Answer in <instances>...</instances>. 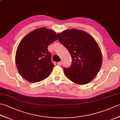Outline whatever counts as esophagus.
<instances>
[{
    "label": "esophagus",
    "instance_id": "1",
    "mask_svg": "<svg viewBox=\"0 0 120 120\" xmlns=\"http://www.w3.org/2000/svg\"><path fill=\"white\" fill-rule=\"evenodd\" d=\"M62 61H60V62H58V63H57V64L58 65H61L62 64Z\"/></svg>",
    "mask_w": 120,
    "mask_h": 120
}]
</instances>
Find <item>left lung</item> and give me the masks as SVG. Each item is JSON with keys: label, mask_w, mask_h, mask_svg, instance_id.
<instances>
[{"label": "left lung", "mask_w": 120, "mask_h": 120, "mask_svg": "<svg viewBox=\"0 0 120 120\" xmlns=\"http://www.w3.org/2000/svg\"><path fill=\"white\" fill-rule=\"evenodd\" d=\"M57 35L72 57L70 67L63 68L66 77L78 85L90 82L102 64V55L96 41L88 33L77 29L67 30Z\"/></svg>", "instance_id": "left-lung-1"}]
</instances>
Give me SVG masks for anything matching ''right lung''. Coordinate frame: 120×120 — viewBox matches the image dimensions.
<instances>
[{
  "mask_svg": "<svg viewBox=\"0 0 120 120\" xmlns=\"http://www.w3.org/2000/svg\"><path fill=\"white\" fill-rule=\"evenodd\" d=\"M57 39L54 31L45 28L34 30L22 39L15 56L16 67L22 77L37 82L49 76L54 64L47 48Z\"/></svg>",
  "mask_w": 120,
  "mask_h": 120,
  "instance_id": "1",
  "label": "right lung"
}]
</instances>
